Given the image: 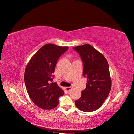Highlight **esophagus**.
<instances>
[{"mask_svg":"<svg viewBox=\"0 0 134 134\" xmlns=\"http://www.w3.org/2000/svg\"><path fill=\"white\" fill-rule=\"evenodd\" d=\"M72 88V87H71V86H70V87H65V89L67 91V92H69V91H71Z\"/></svg>","mask_w":134,"mask_h":134,"instance_id":"obj_1","label":"esophagus"}]
</instances>
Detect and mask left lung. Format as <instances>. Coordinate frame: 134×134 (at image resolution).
<instances>
[{
	"label": "left lung",
	"instance_id": "8db88e82",
	"mask_svg": "<svg viewBox=\"0 0 134 134\" xmlns=\"http://www.w3.org/2000/svg\"><path fill=\"white\" fill-rule=\"evenodd\" d=\"M83 63V75L87 78L86 87L81 97L75 102L76 107L83 112L99 109L108 97L111 88L108 62L105 56L88 44L73 47Z\"/></svg>",
	"mask_w": 134,
	"mask_h": 134
}]
</instances>
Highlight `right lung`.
Returning <instances> with one entry per match:
<instances>
[{"label": "right lung", "mask_w": 134, "mask_h": 134, "mask_svg": "<svg viewBox=\"0 0 134 134\" xmlns=\"http://www.w3.org/2000/svg\"><path fill=\"white\" fill-rule=\"evenodd\" d=\"M68 47L47 44L42 47L27 63L24 81L28 94L34 103L44 110L58 106L59 98L64 91L53 82L56 62Z\"/></svg>", "instance_id": "right-lung-1"}]
</instances>
